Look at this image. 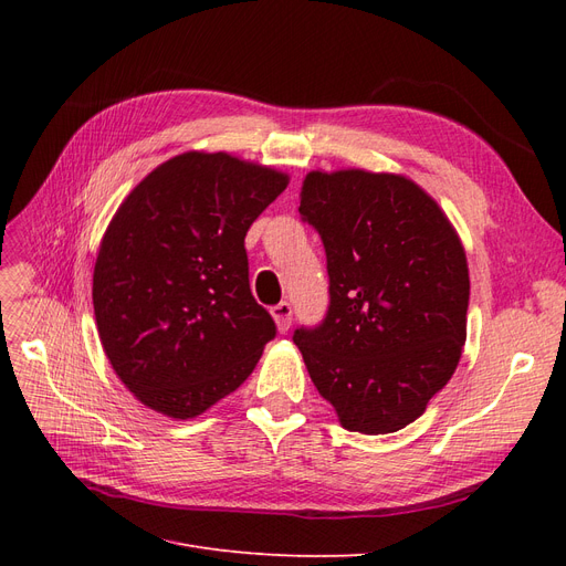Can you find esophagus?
Listing matches in <instances>:
<instances>
[{"label":"esophagus","instance_id":"34e87169","mask_svg":"<svg viewBox=\"0 0 566 566\" xmlns=\"http://www.w3.org/2000/svg\"><path fill=\"white\" fill-rule=\"evenodd\" d=\"M271 316H273V321H276L279 331L285 333L290 325H293V306H290V302H281L276 306H271Z\"/></svg>","mask_w":566,"mask_h":566}]
</instances>
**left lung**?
<instances>
[{
	"label": "left lung",
	"mask_w": 566,
	"mask_h": 566,
	"mask_svg": "<svg viewBox=\"0 0 566 566\" xmlns=\"http://www.w3.org/2000/svg\"><path fill=\"white\" fill-rule=\"evenodd\" d=\"M300 214L325 248L328 314L293 339L342 427L403 430L451 380L468 337V256L432 196L401 175H306Z\"/></svg>",
	"instance_id": "obj_1"
}]
</instances>
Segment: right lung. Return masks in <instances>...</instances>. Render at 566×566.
Listing matches in <instances>:
<instances>
[{
	"mask_svg": "<svg viewBox=\"0 0 566 566\" xmlns=\"http://www.w3.org/2000/svg\"><path fill=\"white\" fill-rule=\"evenodd\" d=\"M285 186L279 169L188 150L117 208L94 266V316L115 375L144 406L205 413L276 337L250 293L245 233Z\"/></svg>",
	"mask_w": 566,
	"mask_h": 566,
	"instance_id": "1",
	"label": "right lung"
}]
</instances>
